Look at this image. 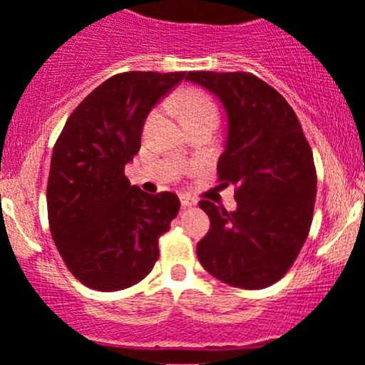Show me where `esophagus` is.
<instances>
[{
  "label": "esophagus",
  "instance_id": "34e87169",
  "mask_svg": "<svg viewBox=\"0 0 365 365\" xmlns=\"http://www.w3.org/2000/svg\"><path fill=\"white\" fill-rule=\"evenodd\" d=\"M180 202H182V207H194L196 205V200L194 198H190L189 194H182V196H180Z\"/></svg>",
  "mask_w": 365,
  "mask_h": 365
}]
</instances>
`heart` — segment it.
I'll return each instance as SVG.
<instances>
[{"label": "heart", "instance_id": "1", "mask_svg": "<svg viewBox=\"0 0 365 365\" xmlns=\"http://www.w3.org/2000/svg\"><path fill=\"white\" fill-rule=\"evenodd\" d=\"M178 111L182 120H194V118L214 117L217 118V110L214 102L205 93L196 90H185L176 98Z\"/></svg>", "mask_w": 365, "mask_h": 365}]
</instances>
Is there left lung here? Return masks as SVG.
I'll return each mask as SVG.
<instances>
[{
  "label": "left lung",
  "instance_id": "left-lung-1",
  "mask_svg": "<svg viewBox=\"0 0 365 365\" xmlns=\"http://www.w3.org/2000/svg\"><path fill=\"white\" fill-rule=\"evenodd\" d=\"M185 81L216 95L227 113L217 160L221 185L236 187L237 207L202 200L210 230L196 247L202 267L245 290L277 282L301 252L313 217V153L292 106L245 71H189Z\"/></svg>",
  "mask_w": 365,
  "mask_h": 365
}]
</instances>
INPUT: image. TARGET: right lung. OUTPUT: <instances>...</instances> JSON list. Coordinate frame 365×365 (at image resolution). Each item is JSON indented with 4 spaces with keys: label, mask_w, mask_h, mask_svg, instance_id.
<instances>
[{
    "label": "right lung",
    "mask_w": 365,
    "mask_h": 365,
    "mask_svg": "<svg viewBox=\"0 0 365 365\" xmlns=\"http://www.w3.org/2000/svg\"><path fill=\"white\" fill-rule=\"evenodd\" d=\"M185 71H125L95 88L64 124L50 162V232L73 277L98 292L140 282L158 259V237L180 210L175 192L148 194L124 167L140 149L149 111Z\"/></svg>",
    "instance_id": "obj_1"
}]
</instances>
